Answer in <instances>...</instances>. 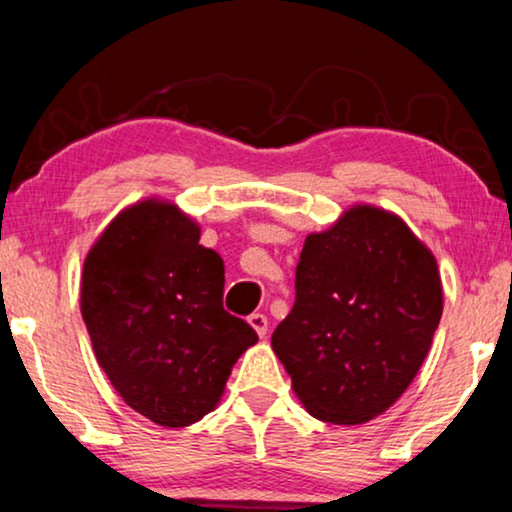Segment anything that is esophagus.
<instances>
[{"label": "esophagus", "mask_w": 512, "mask_h": 512, "mask_svg": "<svg viewBox=\"0 0 512 512\" xmlns=\"http://www.w3.org/2000/svg\"><path fill=\"white\" fill-rule=\"evenodd\" d=\"M249 326L256 330L258 338H266V333H268V318L266 316H263V314H251L249 316Z\"/></svg>", "instance_id": "obj_1"}]
</instances>
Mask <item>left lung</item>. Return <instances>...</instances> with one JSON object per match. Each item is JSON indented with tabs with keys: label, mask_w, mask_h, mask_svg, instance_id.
I'll use <instances>...</instances> for the list:
<instances>
[{
	"label": "left lung",
	"mask_w": 512,
	"mask_h": 512,
	"mask_svg": "<svg viewBox=\"0 0 512 512\" xmlns=\"http://www.w3.org/2000/svg\"><path fill=\"white\" fill-rule=\"evenodd\" d=\"M273 352L311 417L364 424L405 393L443 314L436 258L395 213L352 206L306 237Z\"/></svg>",
	"instance_id": "left-lung-1"
}]
</instances>
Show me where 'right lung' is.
<instances>
[{
	"mask_svg": "<svg viewBox=\"0 0 512 512\" xmlns=\"http://www.w3.org/2000/svg\"><path fill=\"white\" fill-rule=\"evenodd\" d=\"M174 203L124 208L90 246L81 314L93 352L131 410L179 429L218 407L258 335L222 309L225 263Z\"/></svg>",
	"mask_w": 512,
	"mask_h": 512,
	"instance_id": "obj_1",
	"label": "right lung"
}]
</instances>
